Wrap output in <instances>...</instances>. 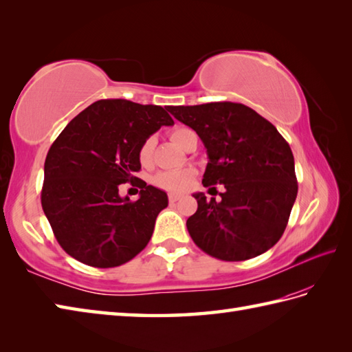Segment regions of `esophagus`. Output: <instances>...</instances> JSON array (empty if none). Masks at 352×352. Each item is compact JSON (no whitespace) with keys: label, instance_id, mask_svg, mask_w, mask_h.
<instances>
[{"label":"esophagus","instance_id":"esophagus-1","mask_svg":"<svg viewBox=\"0 0 352 352\" xmlns=\"http://www.w3.org/2000/svg\"><path fill=\"white\" fill-rule=\"evenodd\" d=\"M179 199H181V196H179V194H168V201L170 203H176Z\"/></svg>","mask_w":352,"mask_h":352}]
</instances>
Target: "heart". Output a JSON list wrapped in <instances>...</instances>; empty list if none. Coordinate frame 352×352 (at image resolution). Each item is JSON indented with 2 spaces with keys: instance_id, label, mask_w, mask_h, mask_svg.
Segmentation results:
<instances>
[{
  "instance_id": "1",
  "label": "heart",
  "mask_w": 352,
  "mask_h": 352,
  "mask_svg": "<svg viewBox=\"0 0 352 352\" xmlns=\"http://www.w3.org/2000/svg\"><path fill=\"white\" fill-rule=\"evenodd\" d=\"M197 137L194 134V131L190 128H176L170 132V138L173 142L182 147V149H186V146L191 142V138ZM153 149H155V138L149 137L146 138L142 143L138 149V160L143 166H147L151 164L152 156H153ZM194 177H196V171L192 168H184V170H177V171H162V173L156 175L155 177V184L161 186L162 190H167L170 192H184L190 188L194 182Z\"/></svg>"
}]
</instances>
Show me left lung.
<instances>
[{
    "mask_svg": "<svg viewBox=\"0 0 352 352\" xmlns=\"http://www.w3.org/2000/svg\"><path fill=\"white\" fill-rule=\"evenodd\" d=\"M197 132L209 162L203 186L224 185L221 201L196 192L186 220L192 241L209 256L238 262L267 252L282 238L298 192L294 155L272 123L250 107L210 102L168 107Z\"/></svg>",
    "mask_w": 352,
    "mask_h": 352,
    "instance_id": "left-lung-1",
    "label": "left lung"
}]
</instances>
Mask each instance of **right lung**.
Returning a JSON list of instances; mask_svg holds the SVG:
<instances>
[{"instance_id":"right-lung-1","label":"right lung","mask_w":352,"mask_h":352,"mask_svg":"<svg viewBox=\"0 0 352 352\" xmlns=\"http://www.w3.org/2000/svg\"><path fill=\"white\" fill-rule=\"evenodd\" d=\"M173 123L160 105L100 99L61 131L45 160L42 208L69 256L90 267L113 268L147 245L168 199L142 179L135 182L142 168L138 149ZM126 182L139 185L138 201L118 196V185Z\"/></svg>"}]
</instances>
